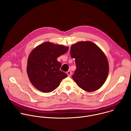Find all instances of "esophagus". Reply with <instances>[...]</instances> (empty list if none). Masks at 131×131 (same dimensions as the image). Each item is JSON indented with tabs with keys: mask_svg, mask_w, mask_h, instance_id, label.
Returning <instances> with one entry per match:
<instances>
[{
	"mask_svg": "<svg viewBox=\"0 0 131 131\" xmlns=\"http://www.w3.org/2000/svg\"><path fill=\"white\" fill-rule=\"evenodd\" d=\"M67 76H68V77H70V76H71L72 72H71V71L69 70H68V71L67 72Z\"/></svg>",
	"mask_w": 131,
	"mask_h": 131,
	"instance_id": "obj_1",
	"label": "esophagus"
}]
</instances>
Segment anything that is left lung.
Returning a JSON list of instances; mask_svg holds the SVG:
<instances>
[{"instance_id": "left-lung-1", "label": "left lung", "mask_w": 131, "mask_h": 131, "mask_svg": "<svg viewBox=\"0 0 131 131\" xmlns=\"http://www.w3.org/2000/svg\"><path fill=\"white\" fill-rule=\"evenodd\" d=\"M70 53L77 67L72 78L78 86L86 92L100 89L109 72L108 62L102 50L92 42L79 41L71 46Z\"/></svg>"}]
</instances>
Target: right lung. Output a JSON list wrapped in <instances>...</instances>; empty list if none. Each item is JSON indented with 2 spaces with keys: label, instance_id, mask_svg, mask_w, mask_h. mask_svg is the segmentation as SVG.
Wrapping results in <instances>:
<instances>
[{
  "label": "right lung",
  "instance_id": "1",
  "mask_svg": "<svg viewBox=\"0 0 131 131\" xmlns=\"http://www.w3.org/2000/svg\"><path fill=\"white\" fill-rule=\"evenodd\" d=\"M68 49V47L46 42L32 50L27 60V73L36 89L44 93L51 92L67 77L65 72L60 70L62 64L57 59Z\"/></svg>",
  "mask_w": 131,
  "mask_h": 131
}]
</instances>
